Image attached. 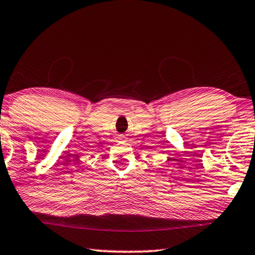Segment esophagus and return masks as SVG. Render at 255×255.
<instances>
[{
	"label": "esophagus",
	"instance_id": "obj_1",
	"mask_svg": "<svg viewBox=\"0 0 255 255\" xmlns=\"http://www.w3.org/2000/svg\"><path fill=\"white\" fill-rule=\"evenodd\" d=\"M119 139L120 140H124L125 139V136L124 135H119Z\"/></svg>",
	"mask_w": 255,
	"mask_h": 255
}]
</instances>
